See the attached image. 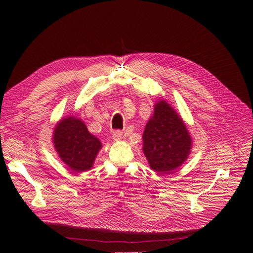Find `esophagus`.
Masks as SVG:
<instances>
[{"label": "esophagus", "instance_id": "obj_1", "mask_svg": "<svg viewBox=\"0 0 253 253\" xmlns=\"http://www.w3.org/2000/svg\"><path fill=\"white\" fill-rule=\"evenodd\" d=\"M122 138V132L120 131V129H115V131L113 132V139L115 141H118Z\"/></svg>", "mask_w": 253, "mask_h": 253}]
</instances>
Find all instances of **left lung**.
<instances>
[{
  "label": "left lung",
  "instance_id": "1",
  "mask_svg": "<svg viewBox=\"0 0 253 253\" xmlns=\"http://www.w3.org/2000/svg\"><path fill=\"white\" fill-rule=\"evenodd\" d=\"M143 153L152 170L170 174L188 158L191 137L183 121L166 101L155 105L142 135Z\"/></svg>",
  "mask_w": 253,
  "mask_h": 253
}]
</instances>
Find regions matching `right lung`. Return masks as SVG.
Returning a JSON list of instances; mask_svg holds the SVG:
<instances>
[{
  "label": "right lung",
  "mask_w": 253,
  "mask_h": 253,
  "mask_svg": "<svg viewBox=\"0 0 253 253\" xmlns=\"http://www.w3.org/2000/svg\"><path fill=\"white\" fill-rule=\"evenodd\" d=\"M53 144L62 162L75 172L89 170L101 142L91 135L83 121L68 117L61 120L53 133Z\"/></svg>",
  "instance_id": "1"
}]
</instances>
